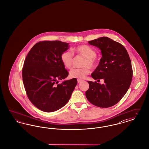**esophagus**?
<instances>
[{
    "label": "esophagus",
    "mask_w": 149,
    "mask_h": 149,
    "mask_svg": "<svg viewBox=\"0 0 149 149\" xmlns=\"http://www.w3.org/2000/svg\"><path fill=\"white\" fill-rule=\"evenodd\" d=\"M83 80H80V79H78V83H80L81 81H82Z\"/></svg>",
    "instance_id": "obj_1"
}]
</instances>
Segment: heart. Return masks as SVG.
Returning <instances> with one entry per match:
<instances>
[{
  "mask_svg": "<svg viewBox=\"0 0 149 149\" xmlns=\"http://www.w3.org/2000/svg\"><path fill=\"white\" fill-rule=\"evenodd\" d=\"M71 50L74 54L75 53L85 57L83 66H85L82 68H74L71 69L69 72V76L72 78L84 79L90 72V68L88 67L93 68L97 64L96 52L88 45H80L72 49ZM60 58L64 66L70 69L73 63V54L71 51H65L63 52L61 55Z\"/></svg>",
  "mask_w": 149,
  "mask_h": 149,
  "instance_id": "b5f03b06",
  "label": "heart"
}]
</instances>
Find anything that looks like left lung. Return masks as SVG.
<instances>
[{"label": "left lung", "instance_id": "obj_1", "mask_svg": "<svg viewBox=\"0 0 149 149\" xmlns=\"http://www.w3.org/2000/svg\"><path fill=\"white\" fill-rule=\"evenodd\" d=\"M99 48L102 57L91 76L94 80L103 79L104 84L88 81L85 95L94 106L108 108L117 104L127 92L132 78L131 61L127 51L120 43L107 37L89 41Z\"/></svg>", "mask_w": 149, "mask_h": 149}]
</instances>
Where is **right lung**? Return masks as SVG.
Instances as JSON below:
<instances>
[{
  "label": "right lung",
  "instance_id": "obj_1",
  "mask_svg": "<svg viewBox=\"0 0 149 149\" xmlns=\"http://www.w3.org/2000/svg\"><path fill=\"white\" fill-rule=\"evenodd\" d=\"M69 44L60 41L37 43L24 60L22 77L25 90L32 104L44 112L63 107L77 84L76 78L56 84L69 75L60 58L69 49Z\"/></svg>",
  "mask_w": 149,
  "mask_h": 149
}]
</instances>
